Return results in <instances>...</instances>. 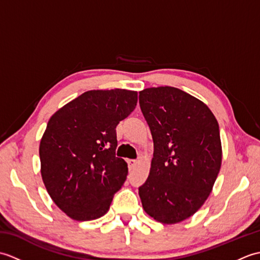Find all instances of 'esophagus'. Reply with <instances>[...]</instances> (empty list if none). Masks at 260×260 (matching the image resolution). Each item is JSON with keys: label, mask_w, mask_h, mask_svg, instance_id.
I'll use <instances>...</instances> for the list:
<instances>
[{"label": "esophagus", "mask_w": 260, "mask_h": 260, "mask_svg": "<svg viewBox=\"0 0 260 260\" xmlns=\"http://www.w3.org/2000/svg\"><path fill=\"white\" fill-rule=\"evenodd\" d=\"M127 164H128V169H129V170H133V169L136 167L137 159H133V158L127 159Z\"/></svg>", "instance_id": "1"}]
</instances>
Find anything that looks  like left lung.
Returning a JSON list of instances; mask_svg holds the SVG:
<instances>
[{"label":"left lung","mask_w":260,"mask_h":260,"mask_svg":"<svg viewBox=\"0 0 260 260\" xmlns=\"http://www.w3.org/2000/svg\"><path fill=\"white\" fill-rule=\"evenodd\" d=\"M154 153L139 187L145 212L158 222L190 218L207 200L221 167L219 124L206 104L174 87L140 91Z\"/></svg>","instance_id":"obj_1"}]
</instances>
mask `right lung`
Returning <instances> with one entry per match:
<instances>
[{"label": "right lung", "mask_w": 260, "mask_h": 260, "mask_svg": "<svg viewBox=\"0 0 260 260\" xmlns=\"http://www.w3.org/2000/svg\"><path fill=\"white\" fill-rule=\"evenodd\" d=\"M137 92L89 90L49 119L40 142L41 175L53 202L78 221L101 218L124 184L116 126L136 107Z\"/></svg>", "instance_id": "obj_1"}]
</instances>
